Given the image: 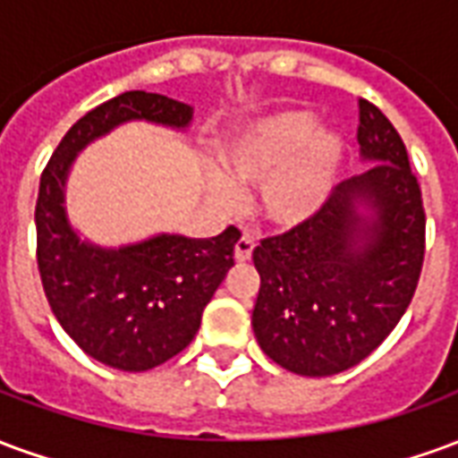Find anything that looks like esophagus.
Listing matches in <instances>:
<instances>
[{
	"label": "esophagus",
	"mask_w": 458,
	"mask_h": 458,
	"mask_svg": "<svg viewBox=\"0 0 458 458\" xmlns=\"http://www.w3.org/2000/svg\"><path fill=\"white\" fill-rule=\"evenodd\" d=\"M252 250H255V240L250 238V235H242V238L235 242V259L238 262H248L252 258Z\"/></svg>",
	"instance_id": "obj_1"
}]
</instances>
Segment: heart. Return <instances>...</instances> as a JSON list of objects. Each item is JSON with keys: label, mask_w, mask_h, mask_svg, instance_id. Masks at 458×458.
<instances>
[{"label": "heart", "mask_w": 458, "mask_h": 458, "mask_svg": "<svg viewBox=\"0 0 458 458\" xmlns=\"http://www.w3.org/2000/svg\"><path fill=\"white\" fill-rule=\"evenodd\" d=\"M220 174L206 181L208 199L220 210L240 206L242 186L259 189V213L277 228H297L327 206L344 164V141L317 130L307 113H279L255 122L220 151Z\"/></svg>", "instance_id": "obj_1"}]
</instances>
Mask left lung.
Masks as SVG:
<instances>
[{
  "instance_id": "left-lung-1",
  "label": "left lung",
  "mask_w": 458,
  "mask_h": 458,
  "mask_svg": "<svg viewBox=\"0 0 458 458\" xmlns=\"http://www.w3.org/2000/svg\"><path fill=\"white\" fill-rule=\"evenodd\" d=\"M370 169L338 183L317 216L252 252L259 348L297 375L324 377L383 344L412 301L424 259L422 191L400 134L360 100Z\"/></svg>"
}]
</instances>
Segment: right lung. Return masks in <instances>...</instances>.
<instances>
[{
    "instance_id": "right-lung-1",
    "label": "right lung",
    "mask_w": 458,
    "mask_h": 458,
    "mask_svg": "<svg viewBox=\"0 0 458 458\" xmlns=\"http://www.w3.org/2000/svg\"><path fill=\"white\" fill-rule=\"evenodd\" d=\"M186 130L193 107L130 90L81 117L46 164L36 200V262L54 317L100 363L141 373L181 353L199 334L203 309L225 279L238 228L216 238L161 233L122 248L83 240L68 220L65 181L75 157L124 122Z\"/></svg>"
}]
</instances>
